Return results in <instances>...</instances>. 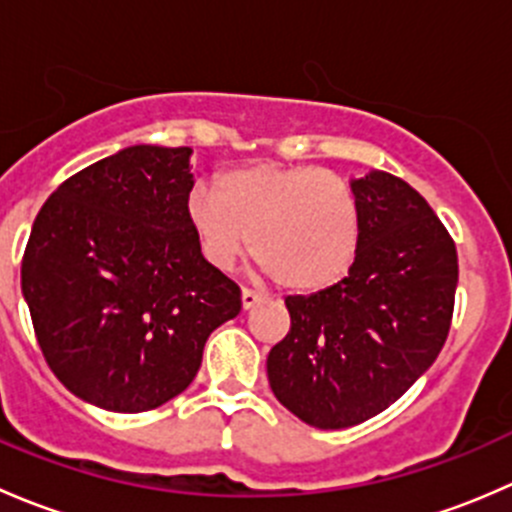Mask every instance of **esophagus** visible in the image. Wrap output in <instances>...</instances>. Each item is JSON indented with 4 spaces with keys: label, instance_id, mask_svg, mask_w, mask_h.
Returning a JSON list of instances; mask_svg holds the SVG:
<instances>
[{
    "label": "esophagus",
    "instance_id": "esophagus-1",
    "mask_svg": "<svg viewBox=\"0 0 512 512\" xmlns=\"http://www.w3.org/2000/svg\"><path fill=\"white\" fill-rule=\"evenodd\" d=\"M262 299H265V294L255 292V289H242V294H240L242 309H252V307H255V304H260Z\"/></svg>",
    "mask_w": 512,
    "mask_h": 512
}]
</instances>
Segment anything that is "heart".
Here are the masks:
<instances>
[{
    "label": "heart",
    "instance_id": "obj_1",
    "mask_svg": "<svg viewBox=\"0 0 512 512\" xmlns=\"http://www.w3.org/2000/svg\"><path fill=\"white\" fill-rule=\"evenodd\" d=\"M185 218L205 260L230 270L250 252L282 287L322 292L352 272L361 215L347 180L309 165L252 163L225 170L215 195L195 188Z\"/></svg>",
    "mask_w": 512,
    "mask_h": 512
}]
</instances>
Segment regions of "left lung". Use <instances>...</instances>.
I'll use <instances>...</instances> for the list:
<instances>
[{"label":"left lung","mask_w":512,"mask_h":512,"mask_svg":"<svg viewBox=\"0 0 512 512\" xmlns=\"http://www.w3.org/2000/svg\"><path fill=\"white\" fill-rule=\"evenodd\" d=\"M361 247L334 287L287 297L289 332L267 356L272 394L314 428H349L421 379L451 329L458 255L431 205L396 175L349 180Z\"/></svg>","instance_id":"obj_1"}]
</instances>
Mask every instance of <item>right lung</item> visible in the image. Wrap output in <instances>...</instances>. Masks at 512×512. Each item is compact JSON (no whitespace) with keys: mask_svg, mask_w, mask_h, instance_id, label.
<instances>
[{"mask_svg":"<svg viewBox=\"0 0 512 512\" xmlns=\"http://www.w3.org/2000/svg\"><path fill=\"white\" fill-rule=\"evenodd\" d=\"M190 148L128 146L51 193L22 262L34 332L86 404L138 414L190 386L240 287L200 252L185 218Z\"/></svg>","mask_w":512,"mask_h":512,"instance_id":"add662e5","label":"right lung"}]
</instances>
